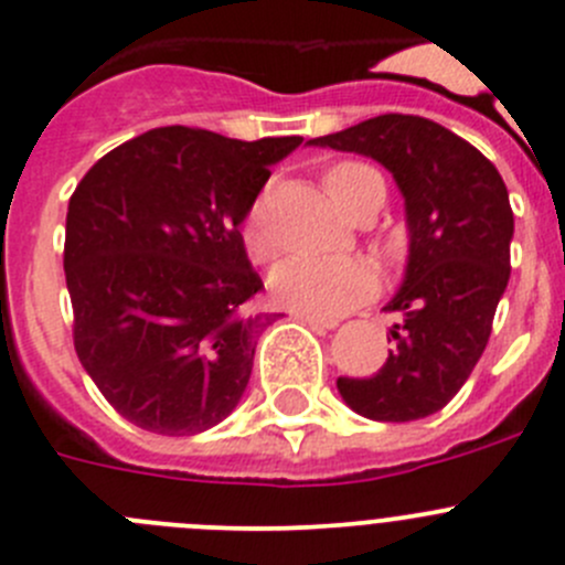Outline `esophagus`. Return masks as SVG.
<instances>
[{
  "label": "esophagus",
  "mask_w": 565,
  "mask_h": 565,
  "mask_svg": "<svg viewBox=\"0 0 565 565\" xmlns=\"http://www.w3.org/2000/svg\"><path fill=\"white\" fill-rule=\"evenodd\" d=\"M295 318L298 320H307L309 326H315V329H334L337 320L331 318H318V315H307V312H295Z\"/></svg>",
  "instance_id": "obj_1"
}]
</instances>
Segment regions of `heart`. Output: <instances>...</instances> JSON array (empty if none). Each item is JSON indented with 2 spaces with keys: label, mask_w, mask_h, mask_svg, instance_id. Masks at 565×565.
<instances>
[{
  "label": "heart",
  "mask_w": 565,
  "mask_h": 565,
  "mask_svg": "<svg viewBox=\"0 0 565 565\" xmlns=\"http://www.w3.org/2000/svg\"><path fill=\"white\" fill-rule=\"evenodd\" d=\"M326 192L345 214L373 194L384 198V181L373 167L362 161H340L323 175ZM245 245L256 262L276 256L278 245L267 228V203L258 198L247 211ZM270 292L278 307L292 312L337 318L376 292V273L360 258H289L270 276Z\"/></svg>",
  "instance_id": "obj_1"
}]
</instances>
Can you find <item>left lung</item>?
Returning <instances> with one entry per match:
<instances>
[{
  "label": "left lung",
  "instance_id": "obj_1",
  "mask_svg": "<svg viewBox=\"0 0 565 565\" xmlns=\"http://www.w3.org/2000/svg\"><path fill=\"white\" fill-rule=\"evenodd\" d=\"M309 145L382 163L407 211V273L384 307L398 318L393 351L373 376L337 379L342 402L390 424L435 415L471 376L508 289V186L477 147L424 116H373Z\"/></svg>",
  "mask_w": 565,
  "mask_h": 565
}]
</instances>
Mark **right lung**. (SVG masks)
I'll return each instance as SVG.
<instances>
[{
  "instance_id": "add662e5",
  "label": "right lung",
  "mask_w": 565,
  "mask_h": 565,
  "mask_svg": "<svg viewBox=\"0 0 565 565\" xmlns=\"http://www.w3.org/2000/svg\"><path fill=\"white\" fill-rule=\"evenodd\" d=\"M300 141L172 125L119 145L77 183L63 247L75 351L139 429L198 435L239 404L258 329L276 320L247 312L265 284L239 225Z\"/></svg>"
}]
</instances>
